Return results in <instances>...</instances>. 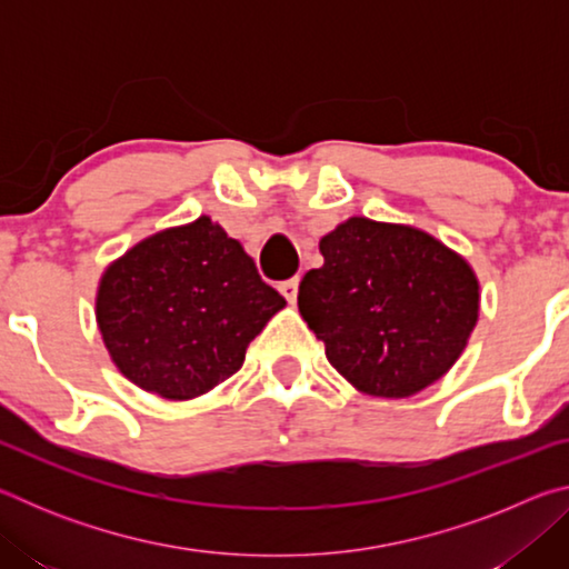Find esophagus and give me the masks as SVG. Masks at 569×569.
<instances>
[{"label": "esophagus", "mask_w": 569, "mask_h": 569, "mask_svg": "<svg viewBox=\"0 0 569 569\" xmlns=\"http://www.w3.org/2000/svg\"><path fill=\"white\" fill-rule=\"evenodd\" d=\"M278 288H281V293L286 296L288 303H296V298H298V276L288 278V281H283Z\"/></svg>", "instance_id": "esophagus-1"}]
</instances>
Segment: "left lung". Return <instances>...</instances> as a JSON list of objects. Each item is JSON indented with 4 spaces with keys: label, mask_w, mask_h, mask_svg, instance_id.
<instances>
[{
    "label": "left lung",
    "mask_w": 569,
    "mask_h": 569,
    "mask_svg": "<svg viewBox=\"0 0 569 569\" xmlns=\"http://www.w3.org/2000/svg\"><path fill=\"white\" fill-rule=\"evenodd\" d=\"M298 311L356 389L403 399L445 377L479 316L469 263L419 228L349 218L321 238Z\"/></svg>",
    "instance_id": "1"
}]
</instances>
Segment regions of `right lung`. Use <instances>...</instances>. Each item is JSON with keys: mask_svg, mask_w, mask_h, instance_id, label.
<instances>
[{"mask_svg": "<svg viewBox=\"0 0 569 569\" xmlns=\"http://www.w3.org/2000/svg\"><path fill=\"white\" fill-rule=\"evenodd\" d=\"M283 306L243 246L200 216L118 258L102 276L94 313L124 377L186 401L233 377L248 343Z\"/></svg>", "mask_w": 569, "mask_h": 569, "instance_id": "right-lung-1", "label": "right lung"}]
</instances>
